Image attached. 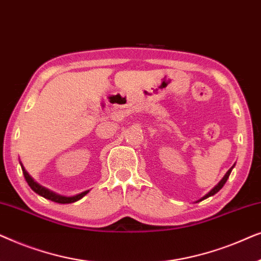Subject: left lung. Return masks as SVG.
<instances>
[{"label":"left lung","instance_id":"8db88e82","mask_svg":"<svg viewBox=\"0 0 261 261\" xmlns=\"http://www.w3.org/2000/svg\"><path fill=\"white\" fill-rule=\"evenodd\" d=\"M233 167H234V166H233ZM233 167H230V169H229V170H228V172H227L226 174H224V177L222 178V179H221V181H220V183H219V184H217V185H216V187H215V188H214L212 191H210V192H208V194H206V195L204 196V197H203L202 199H205V198H208V197H210V196L215 195V194H216V192H219V191L221 190V189H222V187H223V185H224V184H226V181H227V179H228V178H229V174H230V172H231V170H233ZM202 199H201V201H202Z\"/></svg>","mask_w":261,"mask_h":261}]
</instances>
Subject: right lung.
Returning a JSON list of instances; mask_svg holds the SVG:
<instances>
[{
  "mask_svg": "<svg viewBox=\"0 0 261 261\" xmlns=\"http://www.w3.org/2000/svg\"><path fill=\"white\" fill-rule=\"evenodd\" d=\"M21 167H22V172H23L24 179H26V181L28 183V185H30V187H31L32 190L37 192L38 195L42 196V197H45V198H47V199H51V201H53V202L62 203V204H65V203H73V202L78 201V199H81L82 197H83V196H85L89 192V191H84V192H82V194H80V195L73 196V197H64V196L56 195V194H53V192H51L49 190H47V189L42 188L41 185H39L38 183H35V181L32 179V177L30 176V174H28L26 171H24L23 166L21 165Z\"/></svg>",
  "mask_w": 261,
  "mask_h": 261,
  "instance_id": "right-lung-1",
  "label": "right lung"
}]
</instances>
